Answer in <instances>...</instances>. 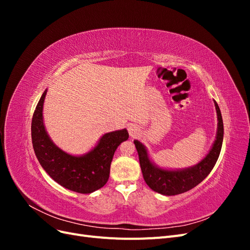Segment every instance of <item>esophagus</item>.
Returning <instances> with one entry per match:
<instances>
[{"label":"esophagus","instance_id":"1","mask_svg":"<svg viewBox=\"0 0 250 250\" xmlns=\"http://www.w3.org/2000/svg\"><path fill=\"white\" fill-rule=\"evenodd\" d=\"M128 132H129L131 137H137V135L140 133V129H139V127L131 124L128 126Z\"/></svg>","mask_w":250,"mask_h":250}]
</instances>
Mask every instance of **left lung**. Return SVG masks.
I'll return each mask as SVG.
<instances>
[{
  "label": "left lung",
  "instance_id": "obj_1",
  "mask_svg": "<svg viewBox=\"0 0 250 250\" xmlns=\"http://www.w3.org/2000/svg\"><path fill=\"white\" fill-rule=\"evenodd\" d=\"M215 106L218 117V130L215 143L208 154L194 167L177 171L157 168L149 160L147 150L143 144L134 141L135 148L139 153L143 177L150 188L167 196L185 193L199 185L213 170L220 154L223 142V121L220 108L216 101Z\"/></svg>",
  "mask_w": 250,
  "mask_h": 250
}]
</instances>
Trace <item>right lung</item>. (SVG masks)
<instances>
[{"instance_id":"right-lung-1","label":"right lung","mask_w":250,"mask_h":250,"mask_svg":"<svg viewBox=\"0 0 250 250\" xmlns=\"http://www.w3.org/2000/svg\"><path fill=\"white\" fill-rule=\"evenodd\" d=\"M47 90L41 97L31 124L35 155L43 170L57 184L81 194H89L107 183L113 154L121 143L128 140L126 129L104 134L98 145L88 153L74 156L65 153L51 141L44 129L42 105Z\"/></svg>"}]
</instances>
